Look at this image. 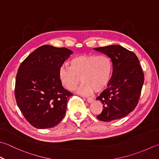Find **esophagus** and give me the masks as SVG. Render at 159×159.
<instances>
[{
	"label": "esophagus",
	"instance_id": "1",
	"mask_svg": "<svg viewBox=\"0 0 159 159\" xmlns=\"http://www.w3.org/2000/svg\"><path fill=\"white\" fill-rule=\"evenodd\" d=\"M87 101L89 102V103H91V102L94 101V98H92V97H88V98H87Z\"/></svg>",
	"mask_w": 159,
	"mask_h": 159
}]
</instances>
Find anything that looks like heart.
Wrapping results in <instances>:
<instances>
[{"mask_svg": "<svg viewBox=\"0 0 159 159\" xmlns=\"http://www.w3.org/2000/svg\"><path fill=\"white\" fill-rule=\"evenodd\" d=\"M112 72V62L106 55H80L71 59L70 67L61 66L58 78L65 88L74 91L78 89L80 94L86 95L94 90L102 91L110 82Z\"/></svg>", "mask_w": 159, "mask_h": 159, "instance_id": "heart-1", "label": "heart"}]
</instances>
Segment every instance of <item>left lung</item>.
Returning a JSON list of instances; mask_svg holds the SVG:
<instances>
[{
  "label": "left lung",
  "mask_w": 159,
  "mask_h": 159,
  "mask_svg": "<svg viewBox=\"0 0 159 159\" xmlns=\"http://www.w3.org/2000/svg\"><path fill=\"white\" fill-rule=\"evenodd\" d=\"M107 55L113 71L107 88L96 99L103 105L97 119L105 122L122 119L134 110L144 83V74L134 53L118 45L94 48Z\"/></svg>",
  "instance_id": "obj_1"
}]
</instances>
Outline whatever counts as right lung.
Returning <instances> with one entry per match:
<instances>
[{"label":"right lung","instance_id":"right-lung-1","mask_svg":"<svg viewBox=\"0 0 159 159\" xmlns=\"http://www.w3.org/2000/svg\"><path fill=\"white\" fill-rule=\"evenodd\" d=\"M65 48L45 45L22 62L15 84V98L25 119L38 129L57 125L66 112L68 98L58 71L72 54Z\"/></svg>","mask_w":159,"mask_h":159}]
</instances>
